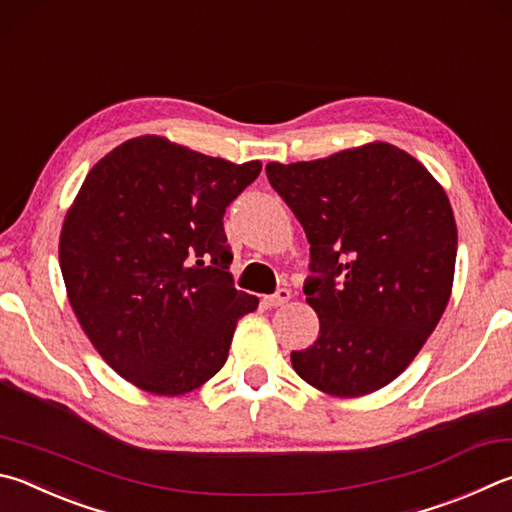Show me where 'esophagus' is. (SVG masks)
I'll return each mask as SVG.
<instances>
[{"label": "esophagus", "mask_w": 512, "mask_h": 512, "mask_svg": "<svg viewBox=\"0 0 512 512\" xmlns=\"http://www.w3.org/2000/svg\"><path fill=\"white\" fill-rule=\"evenodd\" d=\"M288 300H291V291H288V288H280V291H277V293L266 295L264 297V304L268 306V309H275V306H282Z\"/></svg>", "instance_id": "esophagus-1"}]
</instances>
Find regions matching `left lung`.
Masks as SVG:
<instances>
[{"mask_svg":"<svg viewBox=\"0 0 512 512\" xmlns=\"http://www.w3.org/2000/svg\"><path fill=\"white\" fill-rule=\"evenodd\" d=\"M266 176L311 244L304 284L320 336L293 351L297 376L358 398L401 376L448 306L457 224L441 183L383 141L327 159L268 163Z\"/></svg>","mask_w":512,"mask_h":512,"instance_id":"obj_1","label":"left lung"}]
</instances>
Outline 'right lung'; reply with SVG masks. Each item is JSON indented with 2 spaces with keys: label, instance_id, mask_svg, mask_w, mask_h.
Here are the masks:
<instances>
[{
  "label": "right lung",
  "instance_id": "obj_1",
  "mask_svg": "<svg viewBox=\"0 0 512 512\" xmlns=\"http://www.w3.org/2000/svg\"><path fill=\"white\" fill-rule=\"evenodd\" d=\"M262 163L235 165L136 136L91 167L60 232L71 309L102 360L143 392L181 396L217 374L241 315L224 215Z\"/></svg>",
  "mask_w": 512,
  "mask_h": 512
}]
</instances>
